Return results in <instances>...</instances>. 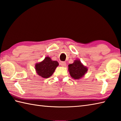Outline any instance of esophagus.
I'll return each mask as SVG.
<instances>
[{"instance_id": "34e87169", "label": "esophagus", "mask_w": 121, "mask_h": 121, "mask_svg": "<svg viewBox=\"0 0 121 121\" xmlns=\"http://www.w3.org/2000/svg\"><path fill=\"white\" fill-rule=\"evenodd\" d=\"M60 65L61 66H62V67H65V66L66 65V62H64V61H62V62H60Z\"/></svg>"}]
</instances>
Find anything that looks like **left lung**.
Wrapping results in <instances>:
<instances>
[{"instance_id": "1", "label": "left lung", "mask_w": 121, "mask_h": 121, "mask_svg": "<svg viewBox=\"0 0 121 121\" xmlns=\"http://www.w3.org/2000/svg\"><path fill=\"white\" fill-rule=\"evenodd\" d=\"M68 67V70L71 77L74 79H80L87 71V67L83 65L80 60H75L74 62L69 65Z\"/></svg>"}]
</instances>
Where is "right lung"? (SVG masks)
I'll list each match as a JSON object with an SVG mask.
<instances>
[{
  "label": "right lung",
  "mask_w": 121,
  "mask_h": 121,
  "mask_svg": "<svg viewBox=\"0 0 121 121\" xmlns=\"http://www.w3.org/2000/svg\"><path fill=\"white\" fill-rule=\"evenodd\" d=\"M59 65V63L53 61L49 56H47L44 60L35 65V69L39 76L43 78H48L51 77Z\"/></svg>",
  "instance_id": "obj_1"
}]
</instances>
